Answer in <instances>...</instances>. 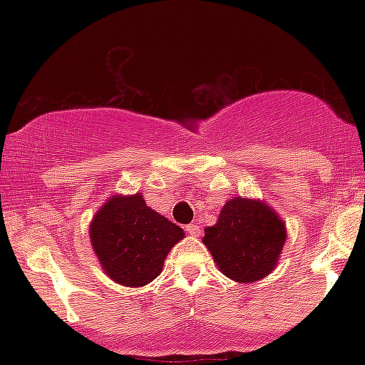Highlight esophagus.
Listing matches in <instances>:
<instances>
[{
	"label": "esophagus",
	"instance_id": "34e87169",
	"mask_svg": "<svg viewBox=\"0 0 365 365\" xmlns=\"http://www.w3.org/2000/svg\"><path fill=\"white\" fill-rule=\"evenodd\" d=\"M185 230H187V233H190V235H194V237H199V233H200V226L199 225H187L185 226Z\"/></svg>",
	"mask_w": 365,
	"mask_h": 365
}]
</instances>
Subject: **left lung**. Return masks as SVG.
I'll list each match as a JSON object with an SVG mask.
<instances>
[{
  "label": "left lung",
  "mask_w": 365,
  "mask_h": 365,
  "mask_svg": "<svg viewBox=\"0 0 365 365\" xmlns=\"http://www.w3.org/2000/svg\"><path fill=\"white\" fill-rule=\"evenodd\" d=\"M202 242L228 278L257 282L274 269L287 230L267 204L235 197L228 200L215 226L204 230Z\"/></svg>",
  "instance_id": "left-lung-1"
}]
</instances>
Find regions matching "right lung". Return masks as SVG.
Instances as JSON below:
<instances>
[{
	"instance_id": "right-lung-1",
	"label": "right lung",
	"mask_w": 365,
	"mask_h": 365,
	"mask_svg": "<svg viewBox=\"0 0 365 365\" xmlns=\"http://www.w3.org/2000/svg\"><path fill=\"white\" fill-rule=\"evenodd\" d=\"M183 230L150 209L140 194L111 197L91 223L89 237L113 282L144 287L161 273Z\"/></svg>"
}]
</instances>
